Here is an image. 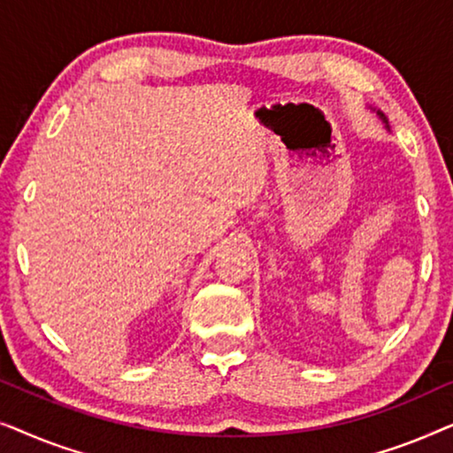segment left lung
I'll return each mask as SVG.
<instances>
[{
	"mask_svg": "<svg viewBox=\"0 0 453 453\" xmlns=\"http://www.w3.org/2000/svg\"><path fill=\"white\" fill-rule=\"evenodd\" d=\"M377 115H380V119H381L383 123H386V127L389 129V126H388V119H386V117H383V113H380V111H377Z\"/></svg>",
	"mask_w": 453,
	"mask_h": 453,
	"instance_id": "left-lung-1",
	"label": "left lung"
}]
</instances>
